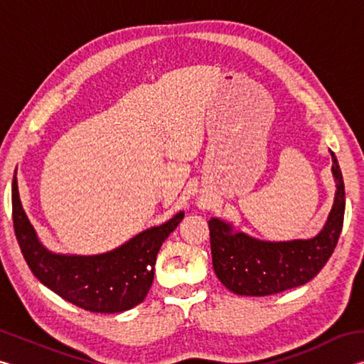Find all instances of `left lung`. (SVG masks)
I'll return each mask as SVG.
<instances>
[{"label":"left lung","instance_id":"left-lung-1","mask_svg":"<svg viewBox=\"0 0 364 364\" xmlns=\"http://www.w3.org/2000/svg\"><path fill=\"white\" fill-rule=\"evenodd\" d=\"M332 176L336 183L334 204L316 236L292 241H262L234 230L230 221L208 220L212 263L217 278L237 295L263 297L306 284L323 269L341 236L345 213V189L336 154Z\"/></svg>","mask_w":364,"mask_h":364}]
</instances>
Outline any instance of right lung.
Listing matches in <instances>:
<instances>
[{
  "label": "right lung",
  "mask_w": 364,
  "mask_h": 364,
  "mask_svg": "<svg viewBox=\"0 0 364 364\" xmlns=\"http://www.w3.org/2000/svg\"><path fill=\"white\" fill-rule=\"evenodd\" d=\"M183 217L178 212L104 254H56L40 241L23 210L17 168L12 180V221L28 268L41 284L86 311L120 313L139 305L152 286L159 250Z\"/></svg>",
  "instance_id": "add662e5"
}]
</instances>
